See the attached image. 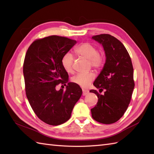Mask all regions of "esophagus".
<instances>
[{
	"mask_svg": "<svg viewBox=\"0 0 154 154\" xmlns=\"http://www.w3.org/2000/svg\"><path fill=\"white\" fill-rule=\"evenodd\" d=\"M88 93H89V91L85 90V89H83V96L86 95V94H87Z\"/></svg>",
	"mask_w": 154,
	"mask_h": 154,
	"instance_id": "1",
	"label": "esophagus"
}]
</instances>
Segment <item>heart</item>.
Returning <instances> with one entry per match:
<instances>
[{"instance_id": "obj_1", "label": "heart", "mask_w": 154, "mask_h": 154, "mask_svg": "<svg viewBox=\"0 0 154 154\" xmlns=\"http://www.w3.org/2000/svg\"><path fill=\"white\" fill-rule=\"evenodd\" d=\"M75 53L80 56L89 60L90 65L97 69L102 67L104 63L103 55L98 52L95 45L89 43H83L75 49ZM61 65L67 73H73L74 58L71 54L63 55L61 60ZM95 78V75L91 71L86 73H79L72 78V81L82 88H87Z\"/></svg>"}]
</instances>
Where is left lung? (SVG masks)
<instances>
[{
	"label": "left lung",
	"mask_w": 154,
	"mask_h": 154,
	"mask_svg": "<svg viewBox=\"0 0 154 154\" xmlns=\"http://www.w3.org/2000/svg\"><path fill=\"white\" fill-rule=\"evenodd\" d=\"M92 38L103 45L106 62L93 83L99 91H90L98 97L91 114L100 123L112 124L124 115L131 100L135 85L132 60L122 42L112 35L103 34Z\"/></svg>",
	"instance_id": "8db88e82"
}]
</instances>
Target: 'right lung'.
Here are the masks:
<instances>
[{
  "mask_svg": "<svg viewBox=\"0 0 154 154\" xmlns=\"http://www.w3.org/2000/svg\"><path fill=\"white\" fill-rule=\"evenodd\" d=\"M76 43L66 37L50 35L32 42L25 55L23 73L27 99L36 116L50 125L67 122L82 94L78 85L69 82L66 85L69 75L61 63ZM60 83L66 86L65 91L55 89Z\"/></svg>",
  "mask_w": 154,
  "mask_h": 154,
  "instance_id": "1",
  "label": "right lung"
}]
</instances>
